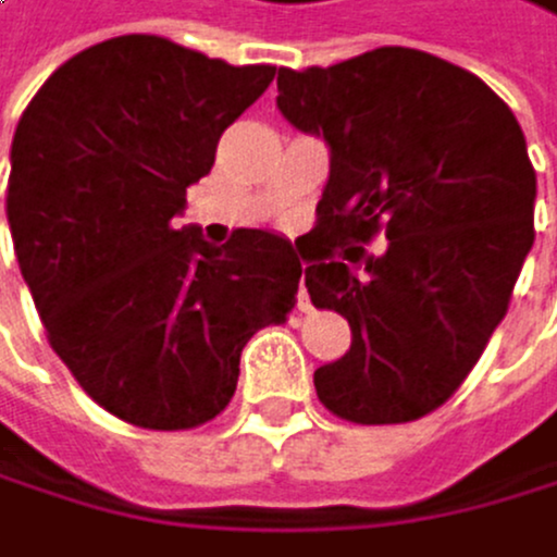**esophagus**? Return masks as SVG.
<instances>
[{"label": "esophagus", "instance_id": "1", "mask_svg": "<svg viewBox=\"0 0 557 557\" xmlns=\"http://www.w3.org/2000/svg\"><path fill=\"white\" fill-rule=\"evenodd\" d=\"M297 308H301V311H308V308H311L308 290H305V281H301V287H297Z\"/></svg>", "mask_w": 557, "mask_h": 557}]
</instances>
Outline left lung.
I'll return each mask as SVG.
<instances>
[{"label": "left lung", "instance_id": "1", "mask_svg": "<svg viewBox=\"0 0 557 557\" xmlns=\"http://www.w3.org/2000/svg\"><path fill=\"white\" fill-rule=\"evenodd\" d=\"M276 91L290 126L332 150L305 287L349 321L352 349L314 370L318 400L352 424L418 421L480 362L531 252L537 177L520 122L475 74L410 47L281 67ZM376 235L392 243L370 257Z\"/></svg>", "mask_w": 557, "mask_h": 557}]
</instances>
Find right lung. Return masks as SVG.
<instances>
[{
  "mask_svg": "<svg viewBox=\"0 0 557 557\" xmlns=\"http://www.w3.org/2000/svg\"><path fill=\"white\" fill-rule=\"evenodd\" d=\"M273 74L129 33L64 61L20 119L5 215L23 281L50 349L119 421L187 431L219 418L243 346L297 301L287 239L236 228L211 249L174 225Z\"/></svg>",
  "mask_w": 557,
  "mask_h": 557,
  "instance_id": "1",
  "label": "right lung"
}]
</instances>
